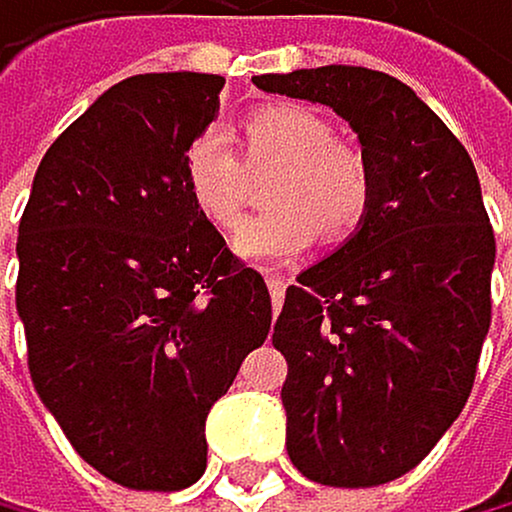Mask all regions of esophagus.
Instances as JSON below:
<instances>
[{"label":"esophagus","mask_w":512,"mask_h":512,"mask_svg":"<svg viewBox=\"0 0 512 512\" xmlns=\"http://www.w3.org/2000/svg\"><path fill=\"white\" fill-rule=\"evenodd\" d=\"M266 285H269V295H272V307L278 311V304L285 298V278L275 275V272H266Z\"/></svg>","instance_id":"esophagus-1"}]
</instances>
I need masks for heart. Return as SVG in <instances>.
Here are the masks:
<instances>
[{"label":"heart","instance_id":"heart-1","mask_svg":"<svg viewBox=\"0 0 512 512\" xmlns=\"http://www.w3.org/2000/svg\"><path fill=\"white\" fill-rule=\"evenodd\" d=\"M247 172H272L262 189L269 211L246 221L237 253L253 262H285L320 237L349 240L368 217L375 176L365 153L340 144L320 111L298 102H272L240 121ZM182 179L198 214L217 230H234L243 217L250 182L217 131H198L182 150Z\"/></svg>","mask_w":512,"mask_h":512}]
</instances>
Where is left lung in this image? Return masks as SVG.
<instances>
[{
    "instance_id": "1",
    "label": "left lung",
    "mask_w": 512,
    "mask_h": 512,
    "mask_svg": "<svg viewBox=\"0 0 512 512\" xmlns=\"http://www.w3.org/2000/svg\"><path fill=\"white\" fill-rule=\"evenodd\" d=\"M253 82L330 105L375 176L362 227L288 285L275 317L288 458L317 484H388L462 413L491 327L497 243L475 163L388 73L317 66Z\"/></svg>"
}]
</instances>
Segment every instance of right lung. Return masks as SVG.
Wrapping results in <instances>:
<instances>
[{"label": "right lung", "instance_id": "add662e5", "mask_svg": "<svg viewBox=\"0 0 512 512\" xmlns=\"http://www.w3.org/2000/svg\"><path fill=\"white\" fill-rule=\"evenodd\" d=\"M224 76L144 73L50 144L18 224L31 381L86 462L131 491L205 475V420L266 343L272 298L192 205L185 144Z\"/></svg>", "mask_w": 512, "mask_h": 512}]
</instances>
